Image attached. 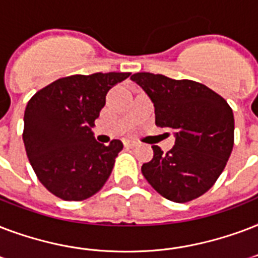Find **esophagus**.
Returning a JSON list of instances; mask_svg holds the SVG:
<instances>
[{
    "label": "esophagus",
    "instance_id": "34e87169",
    "mask_svg": "<svg viewBox=\"0 0 258 258\" xmlns=\"http://www.w3.org/2000/svg\"><path fill=\"white\" fill-rule=\"evenodd\" d=\"M123 145H125V147L133 148L137 147V143H136V141H132V140H123Z\"/></svg>",
    "mask_w": 258,
    "mask_h": 258
}]
</instances>
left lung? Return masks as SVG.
I'll list each match as a JSON object with an SVG mask.
<instances>
[{"mask_svg":"<svg viewBox=\"0 0 258 258\" xmlns=\"http://www.w3.org/2000/svg\"><path fill=\"white\" fill-rule=\"evenodd\" d=\"M155 105L156 125L175 132L167 153L152 145L153 159L141 172L168 201H194L214 185L226 167L234 145V115L219 94L199 82L171 79L161 74L131 77Z\"/></svg>","mask_w":258,"mask_h":258,"instance_id":"8db88e82","label":"left lung"}]
</instances>
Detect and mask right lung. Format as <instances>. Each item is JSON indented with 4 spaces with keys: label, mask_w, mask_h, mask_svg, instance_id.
Wrapping results in <instances>:
<instances>
[{
    "label": "right lung",
    "mask_w": 258,
    "mask_h": 258,
    "mask_svg": "<svg viewBox=\"0 0 258 258\" xmlns=\"http://www.w3.org/2000/svg\"><path fill=\"white\" fill-rule=\"evenodd\" d=\"M129 75L60 78L29 99L24 113V145L37 179L55 197L85 201L109 179L123 145L119 140L99 144L91 127L106 103L107 91Z\"/></svg>",
    "instance_id": "add662e5"
}]
</instances>
